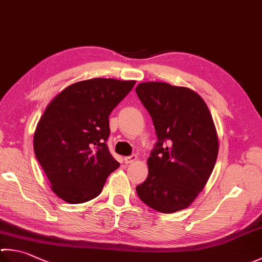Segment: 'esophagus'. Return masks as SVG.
<instances>
[{
    "instance_id": "34e87169",
    "label": "esophagus",
    "mask_w": 262,
    "mask_h": 262,
    "mask_svg": "<svg viewBox=\"0 0 262 262\" xmlns=\"http://www.w3.org/2000/svg\"><path fill=\"white\" fill-rule=\"evenodd\" d=\"M137 159H138L137 155L136 154H132L130 156L124 157V163H125V164H130V163H133Z\"/></svg>"
}]
</instances>
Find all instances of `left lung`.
<instances>
[{"label":"left lung","instance_id":"8db88e82","mask_svg":"<svg viewBox=\"0 0 262 262\" xmlns=\"http://www.w3.org/2000/svg\"><path fill=\"white\" fill-rule=\"evenodd\" d=\"M136 92L149 113L157 141L148 177L137 186L145 204L162 213L188 208L213 171L219 141L210 111L190 89L146 82Z\"/></svg>","mask_w":262,"mask_h":262}]
</instances>
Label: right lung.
I'll list each match as a JSON object with an SVG mask.
<instances>
[{"instance_id": "add662e5", "label": "right lung", "mask_w": 262, "mask_h": 262, "mask_svg": "<svg viewBox=\"0 0 262 262\" xmlns=\"http://www.w3.org/2000/svg\"><path fill=\"white\" fill-rule=\"evenodd\" d=\"M136 81L91 78L49 103L34 133V151L56 195L80 204L100 194L120 163L107 147L110 114Z\"/></svg>"}]
</instances>
